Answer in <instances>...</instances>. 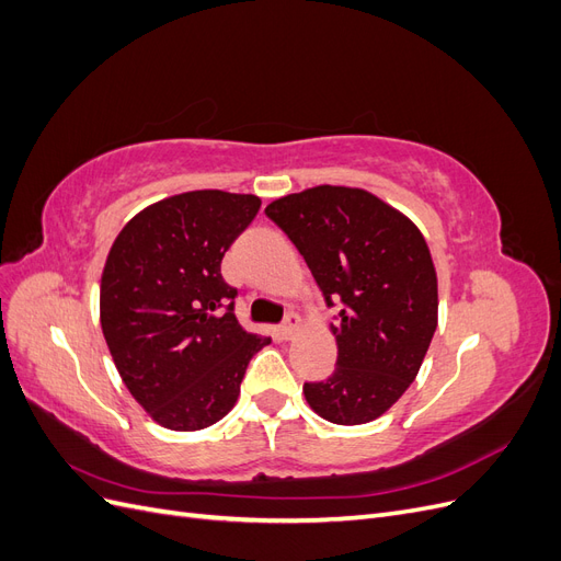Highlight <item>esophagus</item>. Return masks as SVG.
Here are the masks:
<instances>
[{
	"instance_id": "obj_1",
	"label": "esophagus",
	"mask_w": 561,
	"mask_h": 561,
	"mask_svg": "<svg viewBox=\"0 0 561 561\" xmlns=\"http://www.w3.org/2000/svg\"><path fill=\"white\" fill-rule=\"evenodd\" d=\"M297 328H299V316L290 311V313L285 316V320H283V325H280V334H283L285 339H290V336L297 332Z\"/></svg>"
}]
</instances>
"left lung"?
<instances>
[{
    "instance_id": "8db88e82",
    "label": "left lung",
    "mask_w": 561,
    "mask_h": 561,
    "mask_svg": "<svg viewBox=\"0 0 561 561\" xmlns=\"http://www.w3.org/2000/svg\"><path fill=\"white\" fill-rule=\"evenodd\" d=\"M339 304L336 367L307 381L311 410L339 426L381 416L423 363L437 328V276L421 231L383 201L348 186H313L266 206Z\"/></svg>"
}]
</instances>
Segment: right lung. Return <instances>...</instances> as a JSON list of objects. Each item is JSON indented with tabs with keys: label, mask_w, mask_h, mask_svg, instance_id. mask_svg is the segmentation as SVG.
<instances>
[{
	"label": "right lung",
	"mask_w": 561,
	"mask_h": 561,
	"mask_svg": "<svg viewBox=\"0 0 561 561\" xmlns=\"http://www.w3.org/2000/svg\"><path fill=\"white\" fill-rule=\"evenodd\" d=\"M262 201L186 192L135 215L116 236L100 283V322L114 365L151 419L201 431L229 414L252 355L271 339L245 332L222 257Z\"/></svg>",
	"instance_id": "right-lung-1"
}]
</instances>
